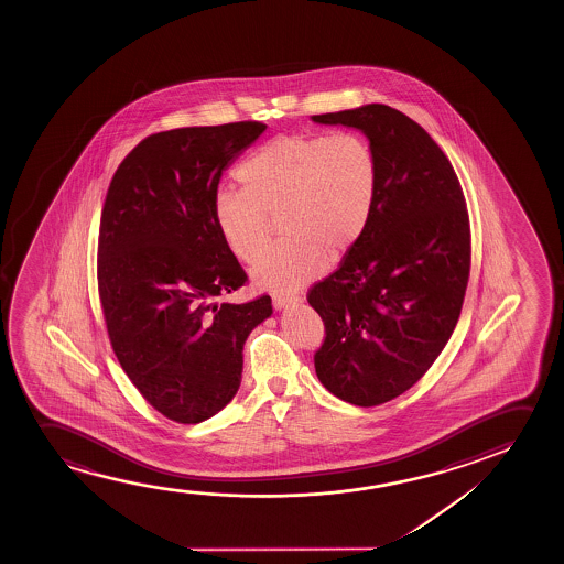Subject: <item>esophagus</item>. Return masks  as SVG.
I'll list each match as a JSON object with an SVG mask.
<instances>
[{
	"label": "esophagus",
	"instance_id": "obj_1",
	"mask_svg": "<svg viewBox=\"0 0 564 564\" xmlns=\"http://www.w3.org/2000/svg\"><path fill=\"white\" fill-rule=\"evenodd\" d=\"M299 301H301L299 296H289V294H275V296H273V306H275L278 310L289 308L291 304H296Z\"/></svg>",
	"mask_w": 564,
	"mask_h": 564
}]
</instances>
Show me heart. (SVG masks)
<instances>
[{
    "mask_svg": "<svg viewBox=\"0 0 564 564\" xmlns=\"http://www.w3.org/2000/svg\"><path fill=\"white\" fill-rule=\"evenodd\" d=\"M242 188L214 202L217 231L240 262L268 247L271 217L285 239L252 270L258 286L291 293L324 273L360 242L379 193V160L358 132L279 134L240 163Z\"/></svg>",
    "mask_w": 564,
    "mask_h": 564,
    "instance_id": "1",
    "label": "heart"
}]
</instances>
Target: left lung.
I'll list each match as a JSON object with an SVG mask.
<instances>
[{"instance_id":"8db88e82","label":"left lung","mask_w":564,"mask_h":564,"mask_svg":"<svg viewBox=\"0 0 564 564\" xmlns=\"http://www.w3.org/2000/svg\"><path fill=\"white\" fill-rule=\"evenodd\" d=\"M312 119L360 129L379 160L368 229L308 291L325 325L317 379L368 409L409 391L455 332L470 278V219L447 155L399 109L368 104Z\"/></svg>"}]
</instances>
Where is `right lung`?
Wrapping results in <instances>:
<instances>
[{"label": "right lung", "mask_w": 564, "mask_h": 564, "mask_svg": "<svg viewBox=\"0 0 564 564\" xmlns=\"http://www.w3.org/2000/svg\"><path fill=\"white\" fill-rule=\"evenodd\" d=\"M263 131L239 121L150 134L117 167L101 208L98 293L111 347L177 424L232 401L245 340L273 312L268 294L219 304L248 278L214 219L225 167Z\"/></svg>", "instance_id": "right-lung-1"}]
</instances>
